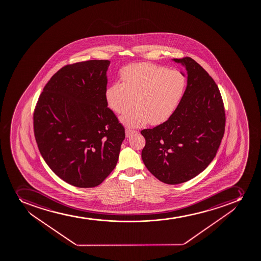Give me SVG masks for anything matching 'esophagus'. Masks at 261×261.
Instances as JSON below:
<instances>
[{
	"instance_id": "34e87169",
	"label": "esophagus",
	"mask_w": 261,
	"mask_h": 261,
	"mask_svg": "<svg viewBox=\"0 0 261 261\" xmlns=\"http://www.w3.org/2000/svg\"><path fill=\"white\" fill-rule=\"evenodd\" d=\"M136 134V131L135 130H131V129L126 128V137L129 138L131 137L133 135H135Z\"/></svg>"
}]
</instances>
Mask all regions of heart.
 Instances as JSON below:
<instances>
[{
	"mask_svg": "<svg viewBox=\"0 0 261 261\" xmlns=\"http://www.w3.org/2000/svg\"><path fill=\"white\" fill-rule=\"evenodd\" d=\"M122 83H116L106 91L111 110L122 114L121 122L128 127H140L148 122L159 125L175 111L186 88V77L178 70H168L150 63H138L121 70Z\"/></svg>",
	"mask_w": 261,
	"mask_h": 261,
	"instance_id": "1",
	"label": "heart"
}]
</instances>
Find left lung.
Instances as JSON below:
<instances>
[{
  "label": "left lung",
  "mask_w": 261,
  "mask_h": 261,
  "mask_svg": "<svg viewBox=\"0 0 261 261\" xmlns=\"http://www.w3.org/2000/svg\"><path fill=\"white\" fill-rule=\"evenodd\" d=\"M183 65L187 86L172 116L144 129L141 156L148 170L168 185L190 180L214 160L225 134V113L219 88L191 58L173 59Z\"/></svg>",
  "instance_id": "obj_1"
}]
</instances>
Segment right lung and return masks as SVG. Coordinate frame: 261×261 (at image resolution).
Wrapping results in <instances>:
<instances>
[{
  "mask_svg": "<svg viewBox=\"0 0 261 261\" xmlns=\"http://www.w3.org/2000/svg\"><path fill=\"white\" fill-rule=\"evenodd\" d=\"M109 60L65 65L46 84L34 133L53 172L80 188L100 185L116 168L125 129L106 98Z\"/></svg>",
  "mask_w": 261,
  "mask_h": 261,
  "instance_id": "add662e5",
  "label": "right lung"
}]
</instances>
